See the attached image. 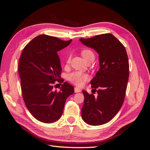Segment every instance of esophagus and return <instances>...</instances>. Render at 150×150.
I'll use <instances>...</instances> for the list:
<instances>
[{"instance_id":"1","label":"esophagus","mask_w":150,"mask_h":150,"mask_svg":"<svg viewBox=\"0 0 150 150\" xmlns=\"http://www.w3.org/2000/svg\"><path fill=\"white\" fill-rule=\"evenodd\" d=\"M74 90H75V93H79V92H81V89L79 88H78V87H75L74 88Z\"/></svg>"}]
</instances>
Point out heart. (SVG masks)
<instances>
[{"mask_svg":"<svg viewBox=\"0 0 150 150\" xmlns=\"http://www.w3.org/2000/svg\"><path fill=\"white\" fill-rule=\"evenodd\" d=\"M81 55L84 59L87 61L90 59H94L95 55L93 52L90 49H84L81 52ZM71 60V57L69 56L67 59L66 62L69 64ZM89 79V75L87 73H82L80 71H73L68 75V80L71 82V83L75 84V85L81 86L83 85L84 82L88 81Z\"/></svg>","mask_w":150,"mask_h":150,"instance_id":"b5f03b06","label":"heart"}]
</instances>
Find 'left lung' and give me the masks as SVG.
<instances>
[{"label": "left lung", "mask_w": 150, "mask_h": 150, "mask_svg": "<svg viewBox=\"0 0 150 150\" xmlns=\"http://www.w3.org/2000/svg\"><path fill=\"white\" fill-rule=\"evenodd\" d=\"M81 42L98 53L100 68L91 81L97 96L84 95L82 118L92 126L106 124L116 115L124 103L129 78V62L125 47L112 34L105 33Z\"/></svg>", "instance_id": "1"}]
</instances>
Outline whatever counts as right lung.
Returning a JSON list of instances; mask_svg holds the SVG:
<instances>
[{
  "mask_svg": "<svg viewBox=\"0 0 150 150\" xmlns=\"http://www.w3.org/2000/svg\"><path fill=\"white\" fill-rule=\"evenodd\" d=\"M71 40L40 35L22 51L18 63L22 97L28 110L40 122L52 123L59 120L66 98L74 93V88L66 82L59 91L53 89L56 81L64 82L60 77L62 68L57 52Z\"/></svg>",
  "mask_w": 150,
  "mask_h": 150,
  "instance_id": "right-lung-1",
  "label": "right lung"
}]
</instances>
